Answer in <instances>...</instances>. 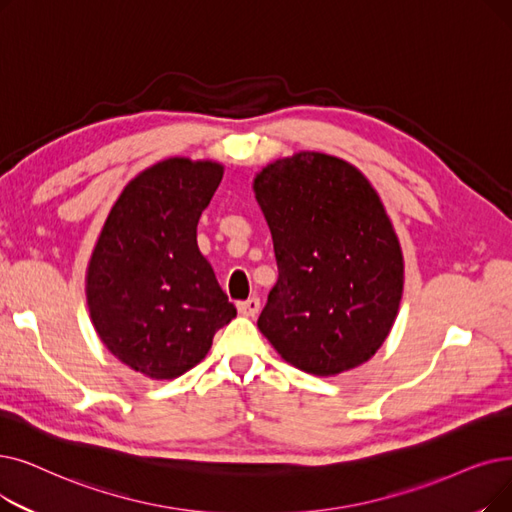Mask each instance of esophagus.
<instances>
[{"label":"esophagus","mask_w":512,"mask_h":512,"mask_svg":"<svg viewBox=\"0 0 512 512\" xmlns=\"http://www.w3.org/2000/svg\"><path fill=\"white\" fill-rule=\"evenodd\" d=\"M236 307H238V314L247 316V318H253L257 311H259V299L257 297H249L247 301H238Z\"/></svg>","instance_id":"34e87169"}]
</instances>
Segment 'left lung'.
I'll return each mask as SVG.
<instances>
[{
  "mask_svg": "<svg viewBox=\"0 0 512 512\" xmlns=\"http://www.w3.org/2000/svg\"><path fill=\"white\" fill-rule=\"evenodd\" d=\"M278 280L259 330L303 372L332 376L368 362L404 291V259L379 194L353 165L299 152L255 177Z\"/></svg>",
  "mask_w": 512,
  "mask_h": 512,
  "instance_id": "1",
  "label": "left lung"
}]
</instances>
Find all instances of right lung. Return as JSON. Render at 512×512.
Returning <instances> with one entry per match:
<instances>
[{
	"label": "right lung",
	"mask_w": 512,
	"mask_h": 512,
	"mask_svg": "<svg viewBox=\"0 0 512 512\" xmlns=\"http://www.w3.org/2000/svg\"><path fill=\"white\" fill-rule=\"evenodd\" d=\"M224 175L211 161L167 159L142 171L110 209L87 268L102 343L150 379L201 362L234 303L198 251L196 226Z\"/></svg>",
	"instance_id": "1"
}]
</instances>
